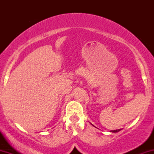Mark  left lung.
Segmentation results:
<instances>
[{"mask_svg": "<svg viewBox=\"0 0 154 154\" xmlns=\"http://www.w3.org/2000/svg\"><path fill=\"white\" fill-rule=\"evenodd\" d=\"M120 130H121V129H120V130H111V132H117L120 131Z\"/></svg>", "mask_w": 154, "mask_h": 154, "instance_id": "8db88e82", "label": "left lung"}]
</instances>
